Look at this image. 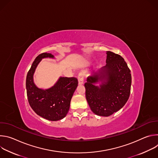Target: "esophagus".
<instances>
[{"instance_id": "34e87169", "label": "esophagus", "mask_w": 158, "mask_h": 158, "mask_svg": "<svg viewBox=\"0 0 158 158\" xmlns=\"http://www.w3.org/2000/svg\"><path fill=\"white\" fill-rule=\"evenodd\" d=\"M78 83L79 85H82L84 84V72L81 71L78 75Z\"/></svg>"}]
</instances>
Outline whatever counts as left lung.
Listing matches in <instances>:
<instances>
[{
	"label": "left lung",
	"instance_id": "8db88e82",
	"mask_svg": "<svg viewBox=\"0 0 158 158\" xmlns=\"http://www.w3.org/2000/svg\"><path fill=\"white\" fill-rule=\"evenodd\" d=\"M106 64L87 79L85 98L96 115L107 117L121 109L131 91V74L124 59L110 51L106 52Z\"/></svg>",
	"mask_w": 158,
	"mask_h": 158
}]
</instances>
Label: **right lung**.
<instances>
[{
    "label": "right lung",
    "instance_id": "right-lung-1",
    "mask_svg": "<svg viewBox=\"0 0 158 158\" xmlns=\"http://www.w3.org/2000/svg\"><path fill=\"white\" fill-rule=\"evenodd\" d=\"M52 59L50 53L39 55L33 62L26 77V90L29 103L33 110L39 116L51 121L63 119L67 114L72 97L78 85L75 77H59L51 87H38L34 81V74L40 62L43 59Z\"/></svg>",
    "mask_w": 158,
    "mask_h": 158
}]
</instances>
